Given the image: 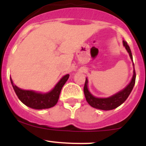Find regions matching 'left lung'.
I'll use <instances>...</instances> for the list:
<instances>
[{"label":"left lung","mask_w":146,"mask_h":146,"mask_svg":"<svg viewBox=\"0 0 146 146\" xmlns=\"http://www.w3.org/2000/svg\"><path fill=\"white\" fill-rule=\"evenodd\" d=\"M123 44L125 48H126V50H127V52L129 54L131 60L133 61L132 55H131L129 46L128 45L127 42H125L124 40L123 41ZM135 78H136V73H135V70L134 69L133 77H132V79H131V82H129V84L126 86L124 89H123L122 91H119L117 94H114V95L108 98H97L93 96L92 94L89 92L88 89V80L86 78V82H85L84 89H83L86 101L93 108H96V109L102 110H113L115 108H118L121 104H123L126 101V99L128 98V96H129L130 93L131 92L135 84Z\"/></svg>","instance_id":"left-lung-1"}]
</instances>
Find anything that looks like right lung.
Returning <instances> with one entry per match:
<instances>
[{"label":"right lung","instance_id":"add662e5","mask_svg":"<svg viewBox=\"0 0 146 146\" xmlns=\"http://www.w3.org/2000/svg\"><path fill=\"white\" fill-rule=\"evenodd\" d=\"M69 74H66L60 80L52 91L46 94L23 90L14 85L11 77L10 80L17 96L23 104L33 109L42 110L52 108L57 104L62 87L69 79Z\"/></svg>","mask_w":146,"mask_h":146}]
</instances>
